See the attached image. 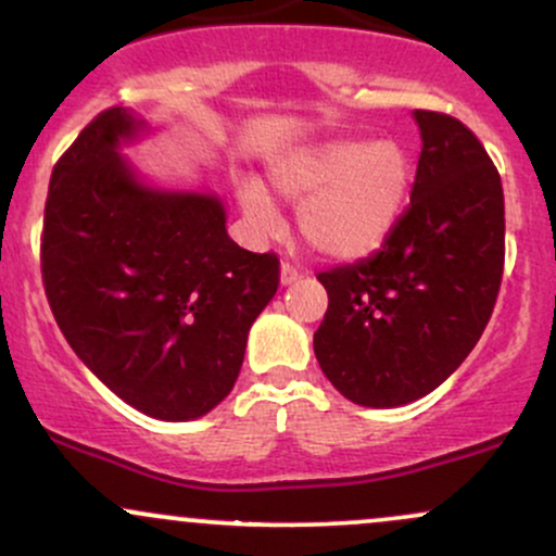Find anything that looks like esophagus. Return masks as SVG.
Segmentation results:
<instances>
[{
    "label": "esophagus",
    "mask_w": 556,
    "mask_h": 556,
    "mask_svg": "<svg viewBox=\"0 0 556 556\" xmlns=\"http://www.w3.org/2000/svg\"><path fill=\"white\" fill-rule=\"evenodd\" d=\"M300 279V271L295 269V266L290 264H282V269H279V282H282V287H290L295 285Z\"/></svg>",
    "instance_id": "1"
}]
</instances>
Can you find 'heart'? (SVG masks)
<instances>
[{"instance_id":"b5f03b06","label":"heart","mask_w":556,"mask_h":556,"mask_svg":"<svg viewBox=\"0 0 556 556\" xmlns=\"http://www.w3.org/2000/svg\"><path fill=\"white\" fill-rule=\"evenodd\" d=\"M266 177L279 195L300 203L298 229L311 251L329 261H361L379 251L400 225L413 162L392 138H334L285 151ZM235 195L253 229L269 232L277 225L264 185L245 180Z\"/></svg>"}]
</instances>
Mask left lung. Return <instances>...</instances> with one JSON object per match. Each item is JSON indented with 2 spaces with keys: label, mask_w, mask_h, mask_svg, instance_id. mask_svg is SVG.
<instances>
[{
  "label": "left lung",
  "mask_w": 556,
  "mask_h": 556,
  "mask_svg": "<svg viewBox=\"0 0 556 556\" xmlns=\"http://www.w3.org/2000/svg\"><path fill=\"white\" fill-rule=\"evenodd\" d=\"M410 206L379 251L318 274L329 308L318 366L342 397L400 407L433 392L481 340L504 266L500 172L460 119L413 112Z\"/></svg>",
  "instance_id": "1"
}]
</instances>
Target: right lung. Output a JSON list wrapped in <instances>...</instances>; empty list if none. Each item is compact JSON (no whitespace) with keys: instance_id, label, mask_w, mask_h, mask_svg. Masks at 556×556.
<instances>
[{"instance_id":"1","label":"right lung","mask_w":556,"mask_h":556,"mask_svg":"<svg viewBox=\"0 0 556 556\" xmlns=\"http://www.w3.org/2000/svg\"><path fill=\"white\" fill-rule=\"evenodd\" d=\"M149 132L136 112L112 106L56 162L41 274L62 334L96 379L177 424L232 392L279 261L229 238L216 193L146 180L123 149Z\"/></svg>"}]
</instances>
